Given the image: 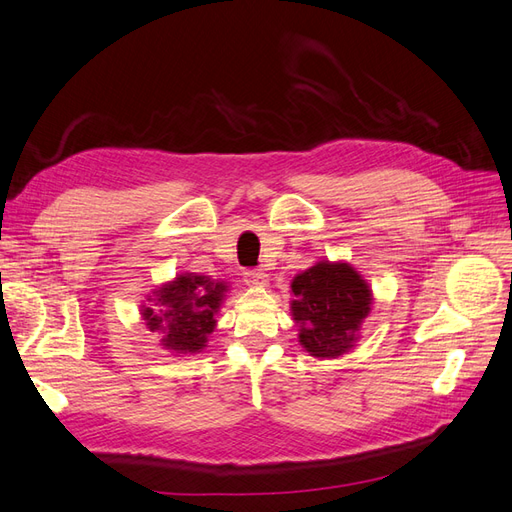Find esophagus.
Segmentation results:
<instances>
[{"label":"esophagus","instance_id":"obj_1","mask_svg":"<svg viewBox=\"0 0 512 512\" xmlns=\"http://www.w3.org/2000/svg\"><path fill=\"white\" fill-rule=\"evenodd\" d=\"M245 282L250 286H267L269 275L262 273V271H245Z\"/></svg>","mask_w":512,"mask_h":512}]
</instances>
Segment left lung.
Here are the masks:
<instances>
[{"label":"left lung","mask_w":512,"mask_h":512,"mask_svg":"<svg viewBox=\"0 0 512 512\" xmlns=\"http://www.w3.org/2000/svg\"><path fill=\"white\" fill-rule=\"evenodd\" d=\"M292 292L299 342L309 354L331 359L352 348L371 305V290L359 273L346 262H318L294 277Z\"/></svg>","instance_id":"1"}]
</instances>
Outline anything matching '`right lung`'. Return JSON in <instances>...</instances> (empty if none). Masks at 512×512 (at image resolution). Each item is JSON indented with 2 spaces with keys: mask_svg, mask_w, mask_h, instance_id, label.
Wrapping results in <instances>:
<instances>
[{
  "mask_svg": "<svg viewBox=\"0 0 512 512\" xmlns=\"http://www.w3.org/2000/svg\"><path fill=\"white\" fill-rule=\"evenodd\" d=\"M226 292L224 282L205 275H179L156 290V303L143 309L149 331L162 335V346L175 352H198L215 327V312Z\"/></svg>",
  "mask_w": 512,
  "mask_h": 512,
  "instance_id": "right-lung-1",
  "label": "right lung"
}]
</instances>
